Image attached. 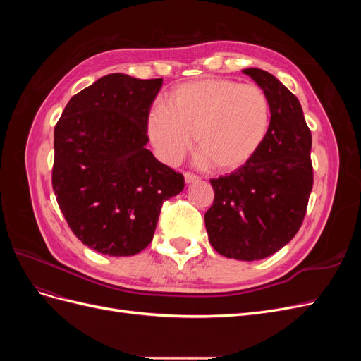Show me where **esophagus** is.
I'll use <instances>...</instances> for the list:
<instances>
[{
  "label": "esophagus",
  "instance_id": "esophagus-1",
  "mask_svg": "<svg viewBox=\"0 0 361 361\" xmlns=\"http://www.w3.org/2000/svg\"><path fill=\"white\" fill-rule=\"evenodd\" d=\"M197 180H199V176H195V174H192L190 171L185 173V182H187V183H192V182H197Z\"/></svg>",
  "mask_w": 361,
  "mask_h": 361
}]
</instances>
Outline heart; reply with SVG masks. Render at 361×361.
<instances>
[{"label": "heart", "instance_id": "b5f03b06", "mask_svg": "<svg viewBox=\"0 0 361 361\" xmlns=\"http://www.w3.org/2000/svg\"><path fill=\"white\" fill-rule=\"evenodd\" d=\"M269 123V101L260 87L204 78L173 89L167 106H152L146 129L162 162H180L192 146L194 134L200 161L228 173L255 158L265 143Z\"/></svg>", "mask_w": 361, "mask_h": 361}]
</instances>
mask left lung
I'll list each match as a JSON object with an SVG mask.
<instances>
[{
    "label": "left lung",
    "mask_w": 361,
    "mask_h": 361,
    "mask_svg": "<svg viewBox=\"0 0 361 361\" xmlns=\"http://www.w3.org/2000/svg\"><path fill=\"white\" fill-rule=\"evenodd\" d=\"M243 72L268 96L269 130L244 167L211 179L215 195L204 224L215 251L250 262L274 255L297 235L307 211L313 167L312 133L297 96L267 71Z\"/></svg>",
    "instance_id": "left-lung-1"
}]
</instances>
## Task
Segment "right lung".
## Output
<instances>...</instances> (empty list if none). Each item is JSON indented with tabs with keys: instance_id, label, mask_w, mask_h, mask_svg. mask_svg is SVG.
Instances as JSON below:
<instances>
[{
	"instance_id": "obj_1",
	"label": "right lung",
	"mask_w": 361,
	"mask_h": 361,
	"mask_svg": "<svg viewBox=\"0 0 361 361\" xmlns=\"http://www.w3.org/2000/svg\"><path fill=\"white\" fill-rule=\"evenodd\" d=\"M162 78L110 73L72 96L54 129L52 188L73 235L108 256H134L154 238L162 203L185 180L146 149Z\"/></svg>"
}]
</instances>
